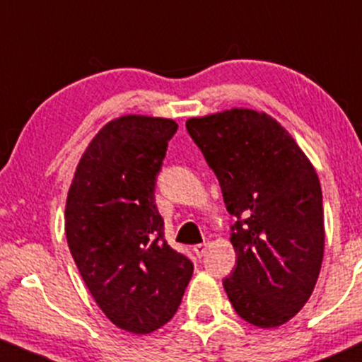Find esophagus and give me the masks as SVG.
I'll list each match as a JSON object with an SVG mask.
<instances>
[{
	"instance_id": "esophagus-1",
	"label": "esophagus",
	"mask_w": 362,
	"mask_h": 362,
	"mask_svg": "<svg viewBox=\"0 0 362 362\" xmlns=\"http://www.w3.org/2000/svg\"><path fill=\"white\" fill-rule=\"evenodd\" d=\"M192 251H194V254H196L197 257H202L206 254V251H208V244H197V245H194L192 247Z\"/></svg>"
}]
</instances>
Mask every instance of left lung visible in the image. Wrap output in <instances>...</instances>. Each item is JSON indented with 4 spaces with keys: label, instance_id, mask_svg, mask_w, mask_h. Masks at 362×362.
Listing matches in <instances>:
<instances>
[{
    "label": "left lung",
    "instance_id": "8db88e82",
    "mask_svg": "<svg viewBox=\"0 0 362 362\" xmlns=\"http://www.w3.org/2000/svg\"><path fill=\"white\" fill-rule=\"evenodd\" d=\"M185 127L220 182L226 211L237 218L226 296L247 323L280 327L308 303L320 275V178L291 134L266 113L226 110Z\"/></svg>",
    "mask_w": 362,
    "mask_h": 362
}]
</instances>
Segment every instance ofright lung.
Returning <instances> with one entry per match:
<instances>
[{
  "mask_svg": "<svg viewBox=\"0 0 362 362\" xmlns=\"http://www.w3.org/2000/svg\"><path fill=\"white\" fill-rule=\"evenodd\" d=\"M173 120L127 115L106 123L77 166L65 209L66 242L101 311L127 332L172 320L194 264L165 240L156 178Z\"/></svg>",
  "mask_w": 362,
  "mask_h": 362,
  "instance_id": "obj_1",
  "label": "right lung"
}]
</instances>
